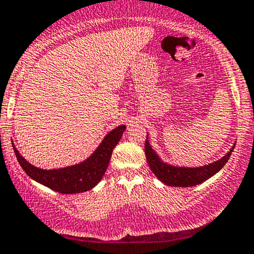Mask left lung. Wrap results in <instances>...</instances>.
<instances>
[{
    "mask_svg": "<svg viewBox=\"0 0 254 254\" xmlns=\"http://www.w3.org/2000/svg\"><path fill=\"white\" fill-rule=\"evenodd\" d=\"M234 148V147H233ZM233 148L218 161L209 163V165L203 166L198 168H183V167H173V166L167 165L165 162H162L156 154V152L151 148L148 141L146 139L144 143V152H146V158L148 162L149 168L152 172L156 175L159 181L168 186L173 187H192L199 183L204 182L212 176L216 175L222 167L227 163V161L231 157Z\"/></svg>",
    "mask_w": 254,
    "mask_h": 254,
    "instance_id": "obj_1",
    "label": "left lung"
}]
</instances>
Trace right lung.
<instances>
[{
  "label": "right lung",
  "mask_w": 254,
  "mask_h": 254,
  "mask_svg": "<svg viewBox=\"0 0 254 254\" xmlns=\"http://www.w3.org/2000/svg\"><path fill=\"white\" fill-rule=\"evenodd\" d=\"M126 129V126H118L117 128L111 131L102 143L100 144L95 153L86 159L79 165L71 166V167L60 168V170H41L30 165L20 153L14 149V154L17 157V161L21 165L26 173L30 176L32 180L37 181L41 185L56 190L64 194H72V193H81L89 190L95 187L105 175L106 170L110 163L112 151L116 144L120 142L123 132Z\"/></svg>",
  "instance_id": "1"
}]
</instances>
